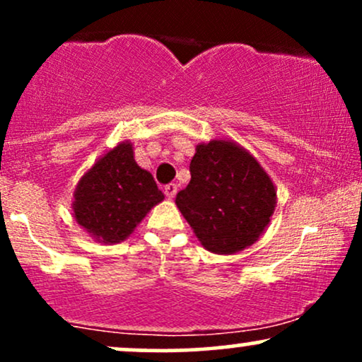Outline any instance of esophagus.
Returning a JSON list of instances; mask_svg holds the SVG:
<instances>
[{
  "label": "esophagus",
  "instance_id": "esophagus-1",
  "mask_svg": "<svg viewBox=\"0 0 362 362\" xmlns=\"http://www.w3.org/2000/svg\"><path fill=\"white\" fill-rule=\"evenodd\" d=\"M165 194H167L168 199L175 197V194H177V185H175V184H168L167 187H165Z\"/></svg>",
  "mask_w": 362,
  "mask_h": 362
}]
</instances>
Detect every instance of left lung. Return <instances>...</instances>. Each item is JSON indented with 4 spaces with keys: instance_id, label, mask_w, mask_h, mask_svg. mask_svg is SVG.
I'll use <instances>...</instances> for the list:
<instances>
[{
    "instance_id": "8db88e82",
    "label": "left lung",
    "mask_w": 362,
    "mask_h": 362,
    "mask_svg": "<svg viewBox=\"0 0 362 362\" xmlns=\"http://www.w3.org/2000/svg\"><path fill=\"white\" fill-rule=\"evenodd\" d=\"M175 204L206 250L233 255L264 235L277 189L248 149L219 138L195 146L190 182Z\"/></svg>"
}]
</instances>
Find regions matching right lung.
<instances>
[{
  "mask_svg": "<svg viewBox=\"0 0 362 362\" xmlns=\"http://www.w3.org/2000/svg\"><path fill=\"white\" fill-rule=\"evenodd\" d=\"M165 199L148 170L134 160L131 141H120L83 173L73 192V218L95 242L115 245Z\"/></svg>",
  "mask_w": 362,
  "mask_h": 362,
  "instance_id": "add662e5",
  "label": "right lung"
}]
</instances>
